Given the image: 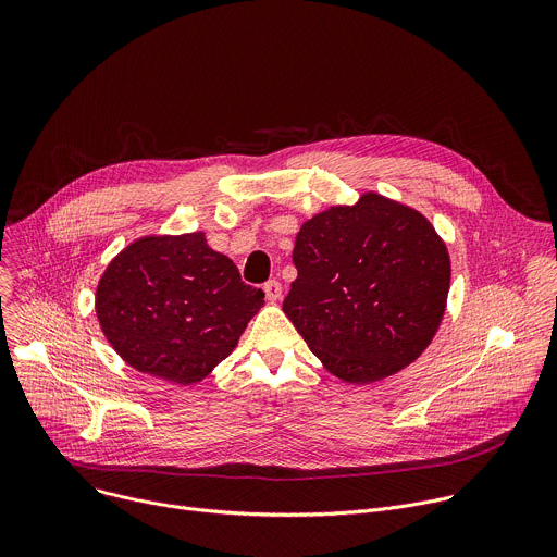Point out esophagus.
I'll return each instance as SVG.
<instances>
[{"instance_id":"obj_1","label":"esophagus","mask_w":557,"mask_h":557,"mask_svg":"<svg viewBox=\"0 0 557 557\" xmlns=\"http://www.w3.org/2000/svg\"><path fill=\"white\" fill-rule=\"evenodd\" d=\"M264 295L269 301H280L282 299V284L277 280H271L264 284Z\"/></svg>"}]
</instances>
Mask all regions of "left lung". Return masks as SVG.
<instances>
[{"label":"left lung","instance_id":"left-lung-1","mask_svg":"<svg viewBox=\"0 0 557 557\" xmlns=\"http://www.w3.org/2000/svg\"><path fill=\"white\" fill-rule=\"evenodd\" d=\"M284 312L310 352L348 383L392 376L434 339L449 253L430 220L374 191L306 220Z\"/></svg>","mask_w":557,"mask_h":557}]
</instances>
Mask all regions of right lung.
I'll list each match as a JSON object with an SVG mask.
<instances>
[{
  "mask_svg": "<svg viewBox=\"0 0 557 557\" xmlns=\"http://www.w3.org/2000/svg\"><path fill=\"white\" fill-rule=\"evenodd\" d=\"M264 293L213 251L205 233L145 235L127 245L97 286V317L119 357L178 385L202 381L231 355Z\"/></svg>",
  "mask_w": 557,
  "mask_h": 557,
  "instance_id": "obj_1",
  "label": "right lung"
}]
</instances>
